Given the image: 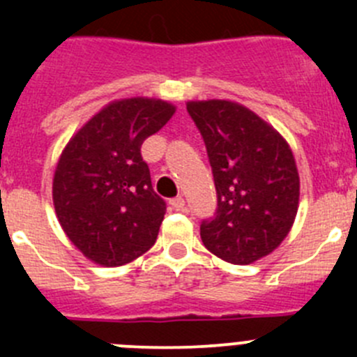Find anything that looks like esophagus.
I'll return each mask as SVG.
<instances>
[{"mask_svg":"<svg viewBox=\"0 0 357 357\" xmlns=\"http://www.w3.org/2000/svg\"><path fill=\"white\" fill-rule=\"evenodd\" d=\"M169 204L174 211H185V199L183 197H174V199L169 200Z\"/></svg>","mask_w":357,"mask_h":357,"instance_id":"1","label":"esophagus"}]
</instances>
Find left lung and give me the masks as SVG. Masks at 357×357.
<instances>
[{"instance_id":"1","label":"left lung","mask_w":357,"mask_h":357,"mask_svg":"<svg viewBox=\"0 0 357 357\" xmlns=\"http://www.w3.org/2000/svg\"><path fill=\"white\" fill-rule=\"evenodd\" d=\"M214 176L218 208L200 225L207 250L231 264L271 254L289 235L298 207V172L275 128L228 100L186 103Z\"/></svg>"}]
</instances>
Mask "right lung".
<instances>
[{"label":"right lung","instance_id":"add662e5","mask_svg":"<svg viewBox=\"0 0 357 357\" xmlns=\"http://www.w3.org/2000/svg\"><path fill=\"white\" fill-rule=\"evenodd\" d=\"M174 112L164 100H117L93 115L63 149L53 204L68 240L89 261L115 268L155 243L165 202L153 192L142 145Z\"/></svg>","mask_w":357,"mask_h":357}]
</instances>
